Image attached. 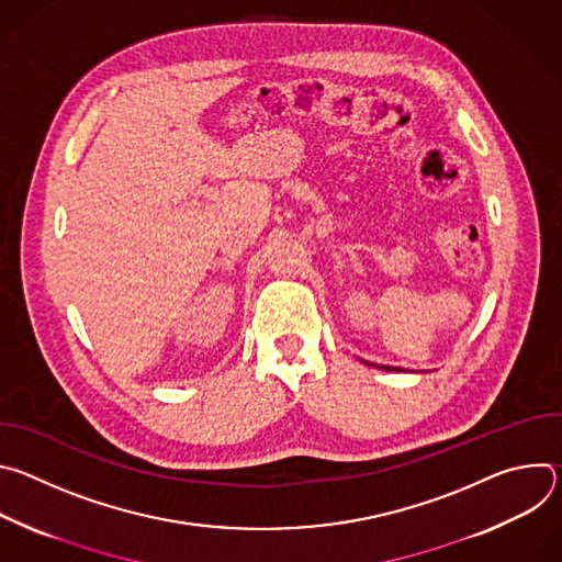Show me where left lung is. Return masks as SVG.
I'll use <instances>...</instances> for the list:
<instances>
[{"label": "left lung", "instance_id": "obj_1", "mask_svg": "<svg viewBox=\"0 0 562 562\" xmlns=\"http://www.w3.org/2000/svg\"><path fill=\"white\" fill-rule=\"evenodd\" d=\"M364 364H371V367H375V369H384V371H405L403 367H389V364H373V362H367V360H362Z\"/></svg>", "mask_w": 562, "mask_h": 562}]
</instances>
